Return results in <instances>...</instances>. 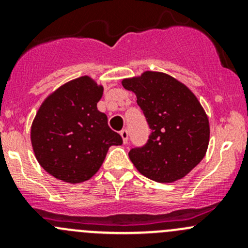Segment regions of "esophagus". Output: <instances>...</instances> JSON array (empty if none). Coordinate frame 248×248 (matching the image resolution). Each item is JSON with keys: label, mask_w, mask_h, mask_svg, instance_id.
<instances>
[{"label": "esophagus", "mask_w": 248, "mask_h": 248, "mask_svg": "<svg viewBox=\"0 0 248 248\" xmlns=\"http://www.w3.org/2000/svg\"><path fill=\"white\" fill-rule=\"evenodd\" d=\"M120 136H121L124 144H127V141H128V132H127V129H124V131L120 132Z\"/></svg>", "instance_id": "1"}]
</instances>
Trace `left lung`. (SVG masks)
<instances>
[{
  "label": "left lung",
  "mask_w": 248,
  "mask_h": 248,
  "mask_svg": "<svg viewBox=\"0 0 248 248\" xmlns=\"http://www.w3.org/2000/svg\"><path fill=\"white\" fill-rule=\"evenodd\" d=\"M121 84L134 92L151 128L147 144L129 151L132 163L161 184L186 176L204 158L210 140L209 117L196 94L162 72L145 71Z\"/></svg>",
  "instance_id": "left-lung-1"
}]
</instances>
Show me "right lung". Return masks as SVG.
<instances>
[{
	"label": "right lung",
	"instance_id": "obj_1",
	"mask_svg": "<svg viewBox=\"0 0 248 248\" xmlns=\"http://www.w3.org/2000/svg\"><path fill=\"white\" fill-rule=\"evenodd\" d=\"M103 85L84 76L47 94L31 124V144L42 168L57 180L80 184L103 164L109 147L122 138L97 109Z\"/></svg>",
	"mask_w": 248,
	"mask_h": 248
}]
</instances>
